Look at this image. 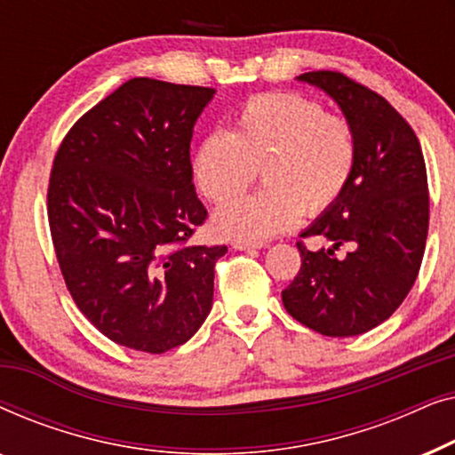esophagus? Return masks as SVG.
Listing matches in <instances>:
<instances>
[{
    "label": "esophagus",
    "mask_w": 455,
    "mask_h": 455,
    "mask_svg": "<svg viewBox=\"0 0 455 455\" xmlns=\"http://www.w3.org/2000/svg\"><path fill=\"white\" fill-rule=\"evenodd\" d=\"M265 242H248V240H234L232 248L234 251H260L265 248Z\"/></svg>",
    "instance_id": "34e87169"
}]
</instances>
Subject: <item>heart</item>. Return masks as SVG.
Segmentation results:
<instances>
[{
  "mask_svg": "<svg viewBox=\"0 0 455 455\" xmlns=\"http://www.w3.org/2000/svg\"><path fill=\"white\" fill-rule=\"evenodd\" d=\"M356 136L339 116L298 92H267L238 111L232 132L215 130L192 153V176L211 203L240 196L252 180L265 186L226 204L213 229L226 238L265 240L302 213L319 215L344 195L356 167Z\"/></svg>",
  "mask_w": 455,
  "mask_h": 455,
  "instance_id": "obj_1",
  "label": "heart"
}]
</instances>
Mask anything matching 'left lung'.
<instances>
[{"label": "left lung", "mask_w": 455, "mask_h": 455, "mask_svg": "<svg viewBox=\"0 0 455 455\" xmlns=\"http://www.w3.org/2000/svg\"><path fill=\"white\" fill-rule=\"evenodd\" d=\"M296 80L338 103L358 155L344 195L304 229L331 248L298 244L302 267L282 300L313 331L352 338L389 319L416 282L428 232L427 167L414 130L375 91L327 70ZM341 243L351 252L338 259Z\"/></svg>", "instance_id": "8db88e82"}]
</instances>
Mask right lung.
I'll use <instances>...</instances> for the list:
<instances>
[{"instance_id":"add662e5","label":"right lung","mask_w":455,"mask_h":455,"mask_svg":"<svg viewBox=\"0 0 455 455\" xmlns=\"http://www.w3.org/2000/svg\"><path fill=\"white\" fill-rule=\"evenodd\" d=\"M215 89L132 78L80 117L55 155L47 215L68 290L116 344L164 354L213 307L228 246H180L207 220L190 140Z\"/></svg>"}]
</instances>
